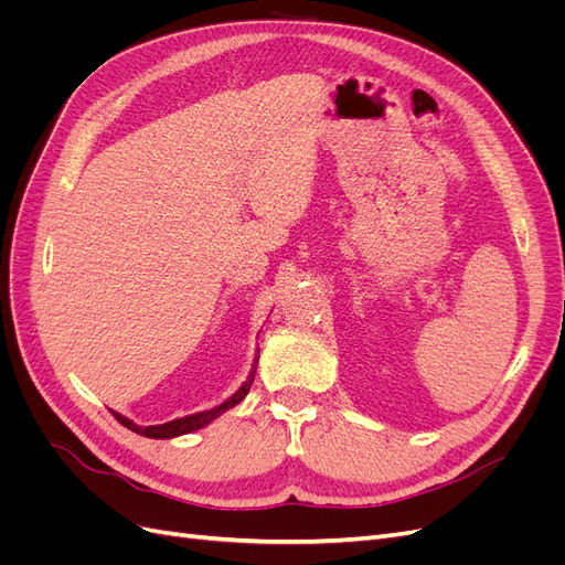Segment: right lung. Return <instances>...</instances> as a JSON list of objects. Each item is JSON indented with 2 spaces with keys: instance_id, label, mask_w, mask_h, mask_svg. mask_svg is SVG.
Returning <instances> with one entry per match:
<instances>
[{
  "instance_id": "add662e5",
  "label": "right lung",
  "mask_w": 565,
  "mask_h": 565,
  "mask_svg": "<svg viewBox=\"0 0 565 565\" xmlns=\"http://www.w3.org/2000/svg\"><path fill=\"white\" fill-rule=\"evenodd\" d=\"M254 372H256V370L249 372L247 382H245L241 388H237L228 401H224V403L212 407V409H204V413H195V415H188V417H181V419H172V422H167V424H156V426H139V424H134L131 419H127V417H122V415H117V413H113V415H115V419H117L119 424L127 426V429H131V431H136V434H141V436H146V438H174V436L191 434V431H198V429H202V426H207L210 422H214L216 417L224 415L226 409H231L233 405L241 403V401L247 396V393H249V386H252V382H254Z\"/></svg>"
}]
</instances>
